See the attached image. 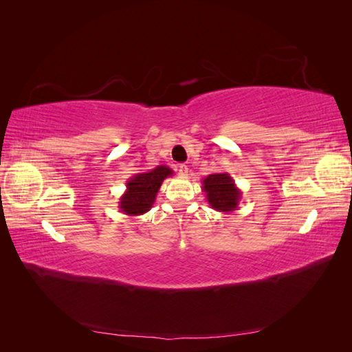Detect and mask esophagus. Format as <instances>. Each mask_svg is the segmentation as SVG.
Instances as JSON below:
<instances>
[{
    "label": "esophagus",
    "mask_w": 352,
    "mask_h": 352,
    "mask_svg": "<svg viewBox=\"0 0 352 352\" xmlns=\"http://www.w3.org/2000/svg\"><path fill=\"white\" fill-rule=\"evenodd\" d=\"M177 172H179V176L186 177V176H188V172H189V168H188V166H186V164H179V167H177Z\"/></svg>",
    "instance_id": "34e87169"
}]
</instances>
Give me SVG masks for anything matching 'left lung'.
Returning a JSON list of instances; mask_svg holds the SVG:
<instances>
[{"label":"left lung","instance_id":"obj_1","mask_svg":"<svg viewBox=\"0 0 352 352\" xmlns=\"http://www.w3.org/2000/svg\"><path fill=\"white\" fill-rule=\"evenodd\" d=\"M202 190L211 208L223 212L238 210L241 201V189L229 173H212L202 179Z\"/></svg>","mask_w":352,"mask_h":352}]
</instances>
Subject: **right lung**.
Masks as SVG:
<instances>
[{"label": "right lung", "mask_w": 352, "mask_h": 352, "mask_svg": "<svg viewBox=\"0 0 352 352\" xmlns=\"http://www.w3.org/2000/svg\"><path fill=\"white\" fill-rule=\"evenodd\" d=\"M173 170L167 166H157L148 172L138 173L126 182V190L120 197L119 208L126 216H141L150 211L155 202L158 189L164 179L172 176Z\"/></svg>", "instance_id": "obj_1"}]
</instances>
